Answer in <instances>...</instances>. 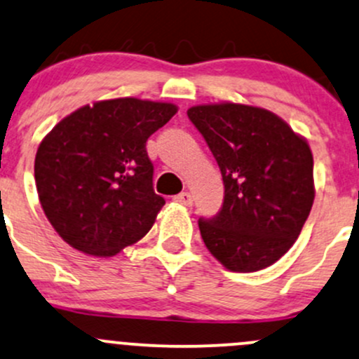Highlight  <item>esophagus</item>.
Instances as JSON below:
<instances>
[{"instance_id":"obj_1","label":"esophagus","mask_w":359,"mask_h":359,"mask_svg":"<svg viewBox=\"0 0 359 359\" xmlns=\"http://www.w3.org/2000/svg\"><path fill=\"white\" fill-rule=\"evenodd\" d=\"M173 199H175L177 203L184 204V206H191V204H192V196H191V192H180V194H177Z\"/></svg>"}]
</instances>
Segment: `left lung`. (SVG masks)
Masks as SVG:
<instances>
[{
    "instance_id": "left-lung-1",
    "label": "left lung",
    "mask_w": 359,
    "mask_h": 359,
    "mask_svg": "<svg viewBox=\"0 0 359 359\" xmlns=\"http://www.w3.org/2000/svg\"><path fill=\"white\" fill-rule=\"evenodd\" d=\"M223 177V206L199 218L208 250L233 273H254L283 257L312 210L313 156L281 117L242 104L187 110Z\"/></svg>"
}]
</instances>
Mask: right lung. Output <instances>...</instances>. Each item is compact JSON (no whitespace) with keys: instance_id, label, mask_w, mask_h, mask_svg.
Masks as SVG:
<instances>
[{"instance_id":"obj_1","label":"right lung","mask_w":359,"mask_h":359,"mask_svg":"<svg viewBox=\"0 0 359 359\" xmlns=\"http://www.w3.org/2000/svg\"><path fill=\"white\" fill-rule=\"evenodd\" d=\"M175 112L165 102L114 98L54 126L35 155V186L59 237L112 257L148 233L165 199L153 191L147 141Z\"/></svg>"}]
</instances>
